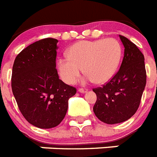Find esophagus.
I'll list each match as a JSON object with an SVG mask.
<instances>
[{"instance_id": "1", "label": "esophagus", "mask_w": 157, "mask_h": 157, "mask_svg": "<svg viewBox=\"0 0 157 157\" xmlns=\"http://www.w3.org/2000/svg\"><path fill=\"white\" fill-rule=\"evenodd\" d=\"M87 91H88V90L86 88H78V91H79L80 93H86Z\"/></svg>"}]
</instances>
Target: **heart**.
I'll list each match as a JSON object with an SVG mask.
<instances>
[{
    "label": "heart",
    "mask_w": 157,
    "mask_h": 157,
    "mask_svg": "<svg viewBox=\"0 0 157 157\" xmlns=\"http://www.w3.org/2000/svg\"><path fill=\"white\" fill-rule=\"evenodd\" d=\"M67 57L57 61L61 79L74 84L80 77L82 69L86 82H108L118 68L121 58V46L116 39L83 40L73 44L66 52Z\"/></svg>",
    "instance_id": "b5f03b06"
}]
</instances>
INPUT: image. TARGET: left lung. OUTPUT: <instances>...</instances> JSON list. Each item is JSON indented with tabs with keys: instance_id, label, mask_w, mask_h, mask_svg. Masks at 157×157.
Listing matches in <instances>:
<instances>
[{
	"instance_id": "8db88e82",
	"label": "left lung",
	"mask_w": 157,
	"mask_h": 157,
	"mask_svg": "<svg viewBox=\"0 0 157 157\" xmlns=\"http://www.w3.org/2000/svg\"><path fill=\"white\" fill-rule=\"evenodd\" d=\"M124 57L119 71L106 84L93 88L97 100L94 113L103 122L121 123L130 119L140 106L146 86L144 57L136 45L120 36Z\"/></svg>"
}]
</instances>
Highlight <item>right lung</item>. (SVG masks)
I'll return each mask as SVG.
<instances>
[{
  "mask_svg": "<svg viewBox=\"0 0 157 157\" xmlns=\"http://www.w3.org/2000/svg\"><path fill=\"white\" fill-rule=\"evenodd\" d=\"M57 40L46 38L27 46L14 60L12 91L22 116L41 129L58 126L76 88L59 79L56 69Z\"/></svg>",
  "mask_w": 157,
  "mask_h": 157,
  "instance_id": "1",
  "label": "right lung"
}]
</instances>
